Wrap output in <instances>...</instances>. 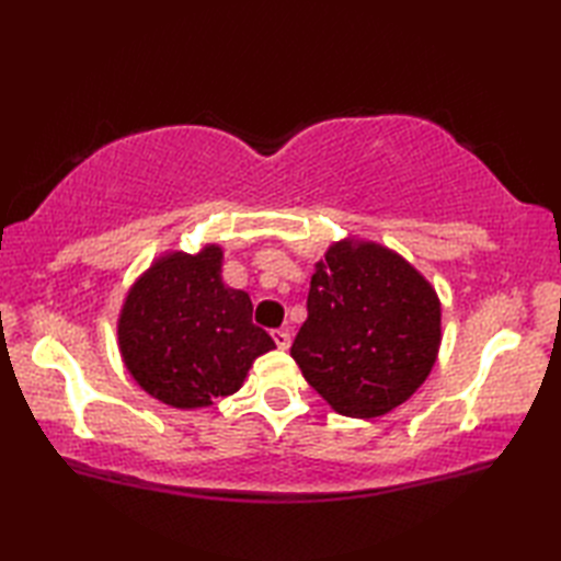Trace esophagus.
<instances>
[{
	"instance_id": "1",
	"label": "esophagus",
	"mask_w": 561,
	"mask_h": 561,
	"mask_svg": "<svg viewBox=\"0 0 561 561\" xmlns=\"http://www.w3.org/2000/svg\"><path fill=\"white\" fill-rule=\"evenodd\" d=\"M272 337H274V344H277L279 350H289V344H291L289 330H274Z\"/></svg>"
}]
</instances>
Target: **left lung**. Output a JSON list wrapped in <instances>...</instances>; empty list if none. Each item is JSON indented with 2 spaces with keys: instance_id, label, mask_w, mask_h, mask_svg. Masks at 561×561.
<instances>
[{
  "instance_id": "left-lung-1",
  "label": "left lung",
  "mask_w": 561,
  "mask_h": 561,
  "mask_svg": "<svg viewBox=\"0 0 561 561\" xmlns=\"http://www.w3.org/2000/svg\"><path fill=\"white\" fill-rule=\"evenodd\" d=\"M308 318L291 344L304 378L356 420L398 408L440 344V304L420 272L376 243H337L318 262Z\"/></svg>"
}]
</instances>
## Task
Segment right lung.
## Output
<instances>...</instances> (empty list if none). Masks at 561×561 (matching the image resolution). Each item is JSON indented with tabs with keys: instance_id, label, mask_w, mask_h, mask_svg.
Instances as JSON below:
<instances>
[{
	"instance_id": "right-lung-1",
	"label": "right lung",
	"mask_w": 561,
	"mask_h": 561,
	"mask_svg": "<svg viewBox=\"0 0 561 561\" xmlns=\"http://www.w3.org/2000/svg\"><path fill=\"white\" fill-rule=\"evenodd\" d=\"M117 337L137 383L181 410L231 396L255 356L274 347L253 323L248 294L221 282L217 245L159 260L127 294Z\"/></svg>"
}]
</instances>
